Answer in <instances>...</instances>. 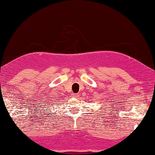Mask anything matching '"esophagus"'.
Returning <instances> with one entry per match:
<instances>
[{
    "mask_svg": "<svg viewBox=\"0 0 155 155\" xmlns=\"http://www.w3.org/2000/svg\"><path fill=\"white\" fill-rule=\"evenodd\" d=\"M78 96H79V94H73V97H75V98H77V97H78Z\"/></svg>",
    "mask_w": 155,
    "mask_h": 155,
    "instance_id": "esophagus-1",
    "label": "esophagus"
}]
</instances>
